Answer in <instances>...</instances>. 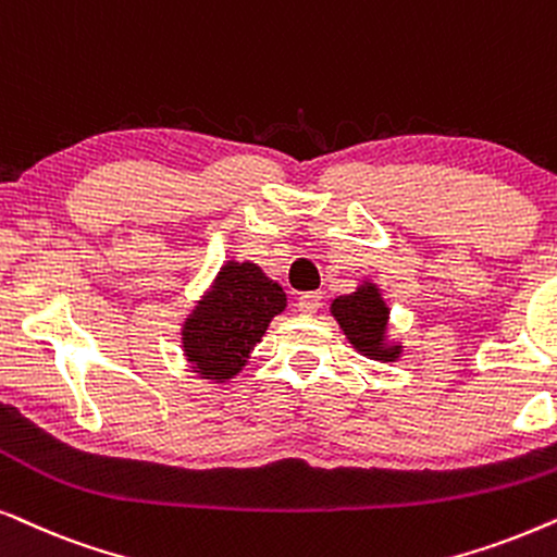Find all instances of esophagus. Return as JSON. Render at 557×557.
I'll use <instances>...</instances> for the list:
<instances>
[{"label":"esophagus","mask_w":557,"mask_h":557,"mask_svg":"<svg viewBox=\"0 0 557 557\" xmlns=\"http://www.w3.org/2000/svg\"><path fill=\"white\" fill-rule=\"evenodd\" d=\"M323 295L321 293H302L298 298V310L302 315H313L318 308H321Z\"/></svg>","instance_id":"34e87169"}]
</instances>
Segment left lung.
<instances>
[{
  "label": "left lung",
  "mask_w": 557,
  "mask_h": 557,
  "mask_svg": "<svg viewBox=\"0 0 557 557\" xmlns=\"http://www.w3.org/2000/svg\"><path fill=\"white\" fill-rule=\"evenodd\" d=\"M331 313L356 351L380 361H395L399 356V346L387 344L389 308L384 306L376 285L364 283L356 293L341 295L331 302Z\"/></svg>",
  "instance_id": "8db88e82"
}]
</instances>
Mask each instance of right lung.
I'll list each match as a JSON object with an SVG mask.
<instances>
[{"instance_id":"1","label":"right lung","mask_w":557,"mask_h":557,"mask_svg":"<svg viewBox=\"0 0 557 557\" xmlns=\"http://www.w3.org/2000/svg\"><path fill=\"white\" fill-rule=\"evenodd\" d=\"M287 298L251 262H226L216 283L183 323V351L203 380L226 382L242 372L267 325Z\"/></svg>"}]
</instances>
